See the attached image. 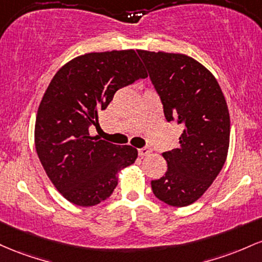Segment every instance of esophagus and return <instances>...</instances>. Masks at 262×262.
<instances>
[{
    "label": "esophagus",
    "instance_id": "1",
    "mask_svg": "<svg viewBox=\"0 0 262 262\" xmlns=\"http://www.w3.org/2000/svg\"><path fill=\"white\" fill-rule=\"evenodd\" d=\"M152 152V148L149 146H145V147H142V148H140L139 149V155L140 156H147V155H149Z\"/></svg>",
    "mask_w": 262,
    "mask_h": 262
}]
</instances>
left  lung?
<instances>
[{
    "mask_svg": "<svg viewBox=\"0 0 262 262\" xmlns=\"http://www.w3.org/2000/svg\"><path fill=\"white\" fill-rule=\"evenodd\" d=\"M168 122L183 125L179 147L163 152L166 174L151 182L154 194L172 207L198 201L224 166L230 116L222 89L207 68L184 54L137 51Z\"/></svg>",
    "mask_w": 262,
    "mask_h": 262,
    "instance_id": "left-lung-1",
    "label": "left lung"
}]
</instances>
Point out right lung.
Listing matches in <instances>:
<instances>
[{"label": "right lung", "mask_w": 262, "mask_h": 262, "mask_svg": "<svg viewBox=\"0 0 262 262\" xmlns=\"http://www.w3.org/2000/svg\"><path fill=\"white\" fill-rule=\"evenodd\" d=\"M145 78L132 49L89 53L61 67L47 88L36 119L37 155L58 192L73 204L105 201L117 186V173L136 161V148L94 139L89 127L117 90Z\"/></svg>", "instance_id": "1"}]
</instances>
